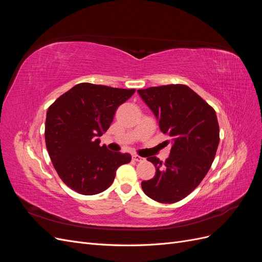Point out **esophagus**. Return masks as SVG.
Segmentation results:
<instances>
[{
  "instance_id": "1",
  "label": "esophagus",
  "mask_w": 262,
  "mask_h": 262,
  "mask_svg": "<svg viewBox=\"0 0 262 262\" xmlns=\"http://www.w3.org/2000/svg\"><path fill=\"white\" fill-rule=\"evenodd\" d=\"M132 158H133V161H136V162H143L144 161V158L139 156V155H133Z\"/></svg>"
}]
</instances>
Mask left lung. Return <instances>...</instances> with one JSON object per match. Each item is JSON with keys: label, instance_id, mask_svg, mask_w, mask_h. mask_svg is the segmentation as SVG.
I'll use <instances>...</instances> for the list:
<instances>
[{"label": "left lung", "instance_id": "8db88e82", "mask_svg": "<svg viewBox=\"0 0 262 262\" xmlns=\"http://www.w3.org/2000/svg\"><path fill=\"white\" fill-rule=\"evenodd\" d=\"M138 93L172 144L164 164L156 156L147 157L156 172L142 181V189L157 202H178L200 185L215 157L220 142L215 110L187 85L148 87Z\"/></svg>", "mask_w": 262, "mask_h": 262}]
</instances>
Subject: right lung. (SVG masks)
Here are the masks:
<instances>
[{"mask_svg": "<svg viewBox=\"0 0 262 262\" xmlns=\"http://www.w3.org/2000/svg\"><path fill=\"white\" fill-rule=\"evenodd\" d=\"M134 92L81 83L48 108L46 146L59 177L74 191L85 195L102 192L114 182L119 166L130 163V154L100 146L98 137Z\"/></svg>", "mask_w": 262, "mask_h": 262, "instance_id": "add662e5", "label": "right lung"}]
</instances>
